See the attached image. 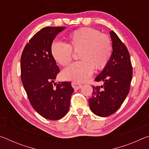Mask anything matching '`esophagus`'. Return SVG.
<instances>
[{"label":"esophagus","mask_w":149,"mask_h":149,"mask_svg":"<svg viewBox=\"0 0 149 149\" xmlns=\"http://www.w3.org/2000/svg\"><path fill=\"white\" fill-rule=\"evenodd\" d=\"M72 87L74 88V89H79L80 88H81L82 87V85L79 84V83L77 82H72Z\"/></svg>","instance_id":"esophagus-1"}]
</instances>
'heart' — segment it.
<instances>
[{
    "label": "heart",
    "mask_w": 149,
    "mask_h": 149,
    "mask_svg": "<svg viewBox=\"0 0 149 149\" xmlns=\"http://www.w3.org/2000/svg\"><path fill=\"white\" fill-rule=\"evenodd\" d=\"M70 45L59 40L51 45L50 52L53 58L62 65L72 61L73 50L81 49V60L72 63L64 70L62 76L67 80L85 82L93 74L95 66L102 69L108 64L112 54V44L109 37L91 27H83L69 35Z\"/></svg>",
    "instance_id": "1"
}]
</instances>
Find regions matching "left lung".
Segmentation results:
<instances>
[{
    "instance_id": "1",
    "label": "left lung",
    "mask_w": 149,
    "mask_h": 149,
    "mask_svg": "<svg viewBox=\"0 0 149 149\" xmlns=\"http://www.w3.org/2000/svg\"><path fill=\"white\" fill-rule=\"evenodd\" d=\"M112 41V54L102 72L95 78L103 81L101 86H92L89 99L91 110L95 114L107 117L119 109L130 91L133 75L129 51L114 31L110 32Z\"/></svg>"
}]
</instances>
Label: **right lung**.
Listing matches in <instances>:
<instances>
[{
    "label": "right lung",
    "instance_id": "right-lung-1",
    "mask_svg": "<svg viewBox=\"0 0 149 149\" xmlns=\"http://www.w3.org/2000/svg\"><path fill=\"white\" fill-rule=\"evenodd\" d=\"M65 27H46L26 44L21 56V79L33 108L45 118L59 120L69 110L71 83H55L59 68L50 52L55 37Z\"/></svg>",
    "mask_w": 149,
    "mask_h": 149
}]
</instances>
